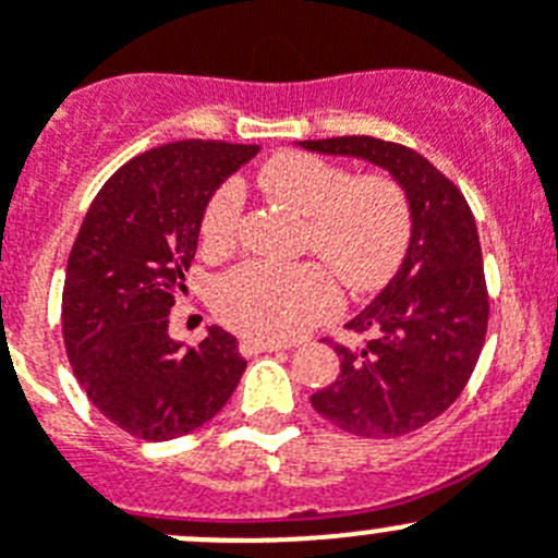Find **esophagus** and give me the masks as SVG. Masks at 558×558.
I'll return each mask as SVG.
<instances>
[{
  "instance_id": "1",
  "label": "esophagus",
  "mask_w": 558,
  "mask_h": 558,
  "mask_svg": "<svg viewBox=\"0 0 558 558\" xmlns=\"http://www.w3.org/2000/svg\"><path fill=\"white\" fill-rule=\"evenodd\" d=\"M280 350H286V343L267 341V338H242V343H239V352H242V355H258V352H280Z\"/></svg>"
}]
</instances>
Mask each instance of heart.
I'll return each instance as SVG.
<instances>
[{
    "instance_id": "heart-1",
    "label": "heart",
    "mask_w": 558,
    "mask_h": 558,
    "mask_svg": "<svg viewBox=\"0 0 558 558\" xmlns=\"http://www.w3.org/2000/svg\"><path fill=\"white\" fill-rule=\"evenodd\" d=\"M258 184L272 201L308 217L303 247L319 255L343 289L357 294L379 289L404 262L413 217L397 181L352 179L341 165L289 150L264 165ZM242 217V186L226 181L203 208V247L228 253L239 242ZM326 270L319 264H242L217 286V311L250 336L294 338L336 308V286Z\"/></svg>"
}]
</instances>
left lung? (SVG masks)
I'll list each match as a JSON object with an SVG mask.
<instances>
[{"label": "left lung", "mask_w": 558, "mask_h": 558, "mask_svg": "<svg viewBox=\"0 0 558 558\" xmlns=\"http://www.w3.org/2000/svg\"><path fill=\"white\" fill-rule=\"evenodd\" d=\"M300 145L379 165L408 195L413 233L402 269L347 325L372 338L361 350L336 343L341 372L311 404L352 435H410L454 404L482 355L490 303L473 211L454 181L408 145L377 137Z\"/></svg>", "instance_id": "left-lung-1"}]
</instances>
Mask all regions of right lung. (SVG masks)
Instances as JSON below:
<instances>
[{
  "mask_svg": "<svg viewBox=\"0 0 558 558\" xmlns=\"http://www.w3.org/2000/svg\"><path fill=\"white\" fill-rule=\"evenodd\" d=\"M258 145L179 140L109 175L68 255L62 341L104 418L140 440H173L215 418L242 379L239 341L208 327L197 347L168 336L197 250L203 208Z\"/></svg>",
  "mask_w": 558,
  "mask_h": 558,
  "instance_id": "1",
  "label": "right lung"
}]
</instances>
